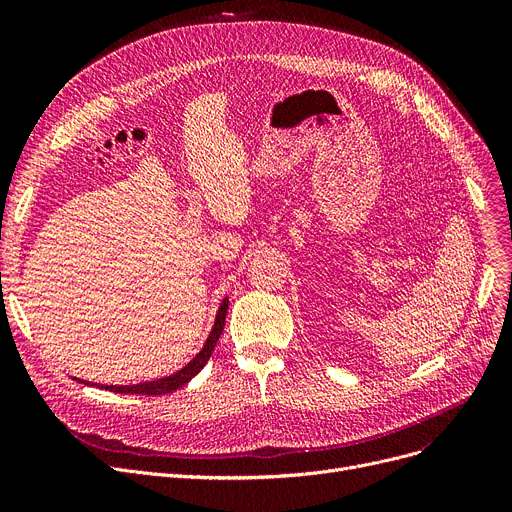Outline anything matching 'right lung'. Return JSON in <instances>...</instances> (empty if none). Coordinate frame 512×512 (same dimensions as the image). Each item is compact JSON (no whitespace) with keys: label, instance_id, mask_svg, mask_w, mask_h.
I'll list each match as a JSON object with an SVG mask.
<instances>
[{"label":"right lung","instance_id":"obj_1","mask_svg":"<svg viewBox=\"0 0 512 512\" xmlns=\"http://www.w3.org/2000/svg\"><path fill=\"white\" fill-rule=\"evenodd\" d=\"M226 313H228V297L222 301L220 309H218V315H215V324L203 344L201 351L188 361L182 369H178L176 373L172 375H166V378H159V380H151V382H139V384H130V386H105V384H89L85 380H78L74 378L76 382L80 384H89V386H97L101 390H110V392H116V394H147V396H161V394H170L178 388H182L184 384L191 382L195 375L205 367V363L209 361L211 353L215 344H218L222 332H224V324H226Z\"/></svg>","mask_w":512,"mask_h":512}]
</instances>
